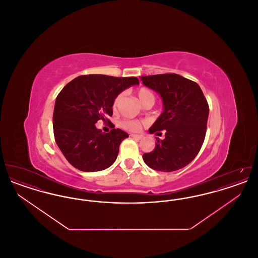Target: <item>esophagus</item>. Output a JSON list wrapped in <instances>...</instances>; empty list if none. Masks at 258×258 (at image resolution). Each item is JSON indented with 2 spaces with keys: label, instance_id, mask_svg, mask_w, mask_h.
Returning a JSON list of instances; mask_svg holds the SVG:
<instances>
[{
  "label": "esophagus",
  "instance_id": "obj_1",
  "mask_svg": "<svg viewBox=\"0 0 258 258\" xmlns=\"http://www.w3.org/2000/svg\"><path fill=\"white\" fill-rule=\"evenodd\" d=\"M133 138H135V139H137V140H141L142 138H143V136L142 135H131Z\"/></svg>",
  "mask_w": 258,
  "mask_h": 258
}]
</instances>
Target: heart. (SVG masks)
Here are the masks:
<instances>
[{"label": "heart", "mask_w": 258, "mask_h": 258, "mask_svg": "<svg viewBox=\"0 0 258 258\" xmlns=\"http://www.w3.org/2000/svg\"><path fill=\"white\" fill-rule=\"evenodd\" d=\"M137 97H138L139 101L143 105L146 104V103L154 104V102H155V96H154L153 92L150 91L147 88H140L137 91ZM122 98H123V95L120 94L114 99V102H113V109L114 110L117 109ZM121 126L124 130L130 131V132H138L141 128V123L138 122V121H135V120H124L121 123Z\"/></svg>", "instance_id": "obj_1"}]
</instances>
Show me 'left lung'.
<instances>
[{
    "instance_id": "obj_1",
    "label": "left lung",
    "mask_w": 258,
    "mask_h": 258,
    "mask_svg": "<svg viewBox=\"0 0 258 258\" xmlns=\"http://www.w3.org/2000/svg\"><path fill=\"white\" fill-rule=\"evenodd\" d=\"M145 86L162 99L163 111L149 128L150 134L161 135L151 153L143 160L154 170H179L194 160L203 144L209 116V106L199 85L176 74L141 76Z\"/></svg>"
}]
</instances>
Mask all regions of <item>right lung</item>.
I'll list each match as a JSON object with an SVG mask.
<instances>
[{
	"label": "right lung",
	"instance_id": "obj_1",
	"mask_svg": "<svg viewBox=\"0 0 258 258\" xmlns=\"http://www.w3.org/2000/svg\"><path fill=\"white\" fill-rule=\"evenodd\" d=\"M134 85H139L136 77L89 74L62 88L55 101L53 130L58 147L75 168L100 171L114 163L121 142L128 135L120 128L104 134L95 123L107 121L114 99Z\"/></svg>",
	"mask_w": 258,
	"mask_h": 258
}]
</instances>
